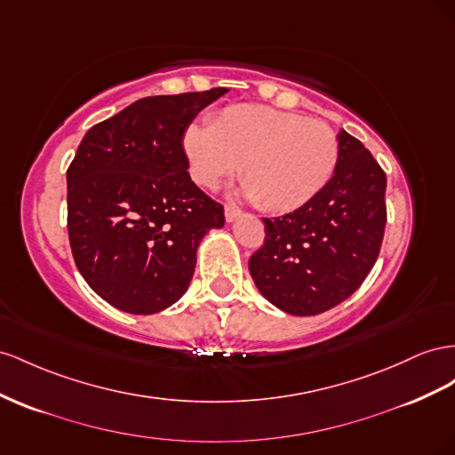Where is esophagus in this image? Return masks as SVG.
Instances as JSON below:
<instances>
[{"label": "esophagus", "mask_w": 455, "mask_h": 455, "mask_svg": "<svg viewBox=\"0 0 455 455\" xmlns=\"http://www.w3.org/2000/svg\"><path fill=\"white\" fill-rule=\"evenodd\" d=\"M224 214H226V222H233V220L241 216V208L233 206V204H226Z\"/></svg>", "instance_id": "1"}]
</instances>
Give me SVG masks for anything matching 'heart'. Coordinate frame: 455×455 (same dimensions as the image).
Returning <instances> with one entry per match:
<instances>
[{
    "mask_svg": "<svg viewBox=\"0 0 455 455\" xmlns=\"http://www.w3.org/2000/svg\"><path fill=\"white\" fill-rule=\"evenodd\" d=\"M193 180L214 189L239 164L249 197L266 212L308 204L339 164L337 133L325 122L264 105H231L211 126L183 133Z\"/></svg>",
    "mask_w": 455,
    "mask_h": 455,
    "instance_id": "heart-1",
    "label": "heart"
}]
</instances>
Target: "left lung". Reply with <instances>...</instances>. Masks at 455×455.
<instances>
[{"label": "left lung", "mask_w": 455, "mask_h": 455, "mask_svg": "<svg viewBox=\"0 0 455 455\" xmlns=\"http://www.w3.org/2000/svg\"><path fill=\"white\" fill-rule=\"evenodd\" d=\"M337 140L333 178L299 211L264 218V244L249 260L258 291L292 315H315L347 300L383 243L385 172L348 132Z\"/></svg>", "instance_id": "1"}]
</instances>
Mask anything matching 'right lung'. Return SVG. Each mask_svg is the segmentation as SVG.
<instances>
[{"label":"right lung","instance_id":"obj_1","mask_svg":"<svg viewBox=\"0 0 455 455\" xmlns=\"http://www.w3.org/2000/svg\"><path fill=\"white\" fill-rule=\"evenodd\" d=\"M226 88L145 97L88 130L67 170V224L82 277L128 314L181 299L224 206L189 176L183 133Z\"/></svg>","mask_w":455,"mask_h":455}]
</instances>
